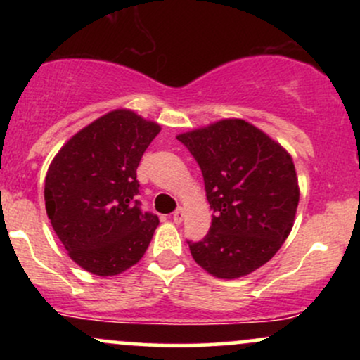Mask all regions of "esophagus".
Segmentation results:
<instances>
[{"instance_id": "esophagus-1", "label": "esophagus", "mask_w": 360, "mask_h": 360, "mask_svg": "<svg viewBox=\"0 0 360 360\" xmlns=\"http://www.w3.org/2000/svg\"><path fill=\"white\" fill-rule=\"evenodd\" d=\"M172 220L174 223H181L184 220V210L183 208H177L174 213H172Z\"/></svg>"}]
</instances>
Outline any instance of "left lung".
<instances>
[{
    "mask_svg": "<svg viewBox=\"0 0 360 360\" xmlns=\"http://www.w3.org/2000/svg\"><path fill=\"white\" fill-rule=\"evenodd\" d=\"M203 172L213 210L193 259L220 279L250 274L274 257L295 223L300 188L291 155L240 118L177 135Z\"/></svg>",
    "mask_w": 360,
    "mask_h": 360,
    "instance_id": "left-lung-1",
    "label": "left lung"
}]
</instances>
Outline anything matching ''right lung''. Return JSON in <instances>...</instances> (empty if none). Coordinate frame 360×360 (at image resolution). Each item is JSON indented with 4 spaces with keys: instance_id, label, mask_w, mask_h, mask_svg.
<instances>
[{
    "instance_id": "obj_1",
    "label": "right lung",
    "mask_w": 360,
    "mask_h": 360,
    "mask_svg": "<svg viewBox=\"0 0 360 360\" xmlns=\"http://www.w3.org/2000/svg\"><path fill=\"white\" fill-rule=\"evenodd\" d=\"M160 127L130 110L103 115L57 152L45 176V210L77 266L117 276L146 254L159 218L142 212L137 167Z\"/></svg>"
}]
</instances>
